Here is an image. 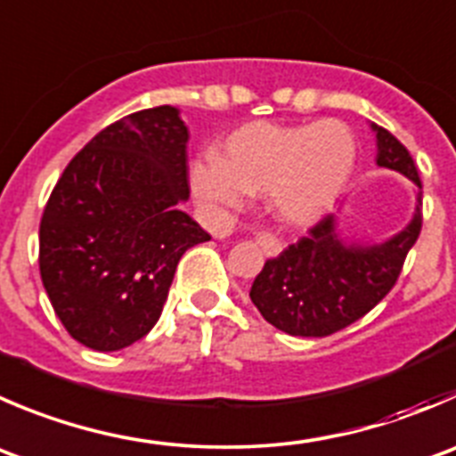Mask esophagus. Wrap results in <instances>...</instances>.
I'll return each instance as SVG.
<instances>
[{
  "label": "esophagus",
  "mask_w": 456,
  "mask_h": 456,
  "mask_svg": "<svg viewBox=\"0 0 456 456\" xmlns=\"http://www.w3.org/2000/svg\"><path fill=\"white\" fill-rule=\"evenodd\" d=\"M256 245H258L260 249H263V254L269 256V258H273V256H278L282 251L281 240H278V238H273L272 233H267V232L256 233Z\"/></svg>",
  "instance_id": "obj_1"
}]
</instances>
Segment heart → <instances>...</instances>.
I'll use <instances>...</instances> for the list:
<instances>
[{
    "label": "heart",
    "instance_id": "1",
    "mask_svg": "<svg viewBox=\"0 0 456 456\" xmlns=\"http://www.w3.org/2000/svg\"><path fill=\"white\" fill-rule=\"evenodd\" d=\"M356 165V138L338 120L251 122L233 131L218 158L191 167L193 191L214 207H238L265 191L281 223L312 224L343 193Z\"/></svg>",
    "mask_w": 456,
    "mask_h": 456
}]
</instances>
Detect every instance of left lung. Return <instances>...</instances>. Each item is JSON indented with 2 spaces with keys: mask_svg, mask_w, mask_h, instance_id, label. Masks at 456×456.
<instances>
[{
  "mask_svg": "<svg viewBox=\"0 0 456 456\" xmlns=\"http://www.w3.org/2000/svg\"><path fill=\"white\" fill-rule=\"evenodd\" d=\"M377 131V165L417 184V209L403 232L379 245L346 242L336 216H325L307 236L269 258L249 298L263 318L291 336H330L363 318L395 287L405 256L421 233V178L408 149L383 126Z\"/></svg>",
  "mask_w": 456,
  "mask_h": 456,
  "instance_id": "obj_1",
  "label": "left lung"
}]
</instances>
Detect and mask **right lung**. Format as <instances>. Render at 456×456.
I'll return each instance as SVG.
<instances>
[{"label":"right lung","instance_id":"add662e5","mask_svg":"<svg viewBox=\"0 0 456 456\" xmlns=\"http://www.w3.org/2000/svg\"><path fill=\"white\" fill-rule=\"evenodd\" d=\"M189 131L175 106L102 129L57 180L39 223V273L57 318L97 352L129 347L160 318L184 251L211 240L189 198Z\"/></svg>","mask_w":456,"mask_h":456}]
</instances>
